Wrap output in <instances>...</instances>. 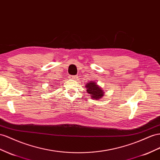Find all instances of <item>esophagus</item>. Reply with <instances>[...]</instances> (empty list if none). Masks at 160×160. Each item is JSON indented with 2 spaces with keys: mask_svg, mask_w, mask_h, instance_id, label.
Listing matches in <instances>:
<instances>
[{
  "mask_svg": "<svg viewBox=\"0 0 160 160\" xmlns=\"http://www.w3.org/2000/svg\"><path fill=\"white\" fill-rule=\"evenodd\" d=\"M77 76H75V75H71L70 76V78L71 79H77Z\"/></svg>",
  "mask_w": 160,
  "mask_h": 160,
  "instance_id": "esophagus-1",
  "label": "esophagus"
}]
</instances>
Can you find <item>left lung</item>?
I'll return each instance as SVG.
<instances>
[{"label":"left lung","instance_id":"left-lung-1","mask_svg":"<svg viewBox=\"0 0 160 160\" xmlns=\"http://www.w3.org/2000/svg\"><path fill=\"white\" fill-rule=\"evenodd\" d=\"M87 88V92L90 94L91 97L94 100H99L103 97L104 95L103 89L97 85V83H95L94 81H90L86 84Z\"/></svg>","mask_w":160,"mask_h":160}]
</instances>
